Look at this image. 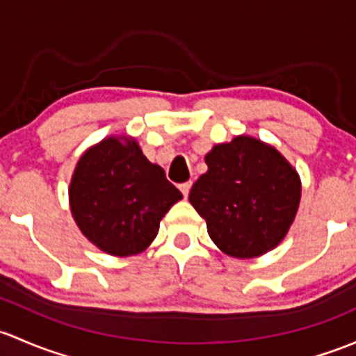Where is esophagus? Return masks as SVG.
Segmentation results:
<instances>
[{
	"label": "esophagus",
	"mask_w": 356,
	"mask_h": 356,
	"mask_svg": "<svg viewBox=\"0 0 356 356\" xmlns=\"http://www.w3.org/2000/svg\"><path fill=\"white\" fill-rule=\"evenodd\" d=\"M190 188H192V181H186V183H181V185H179V190H181L183 197H188Z\"/></svg>",
	"instance_id": "esophagus-1"
}]
</instances>
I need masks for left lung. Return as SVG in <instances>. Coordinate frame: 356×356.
<instances>
[{"label":"left lung","mask_w":356,"mask_h":356,"mask_svg":"<svg viewBox=\"0 0 356 356\" xmlns=\"http://www.w3.org/2000/svg\"><path fill=\"white\" fill-rule=\"evenodd\" d=\"M207 173L188 200L207 222L211 240L238 259L273 250L288 233L300 204V178L270 145L252 137L219 144L205 156Z\"/></svg>","instance_id":"8db88e82"}]
</instances>
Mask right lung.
Segmentation results:
<instances>
[{"mask_svg":"<svg viewBox=\"0 0 356 356\" xmlns=\"http://www.w3.org/2000/svg\"><path fill=\"white\" fill-rule=\"evenodd\" d=\"M181 192L135 140L108 137L82 157L70 183V207L82 233L109 255L140 254Z\"/></svg>","mask_w":356,"mask_h":356,"instance_id":"right-lung-1","label":"right lung"}]
</instances>
